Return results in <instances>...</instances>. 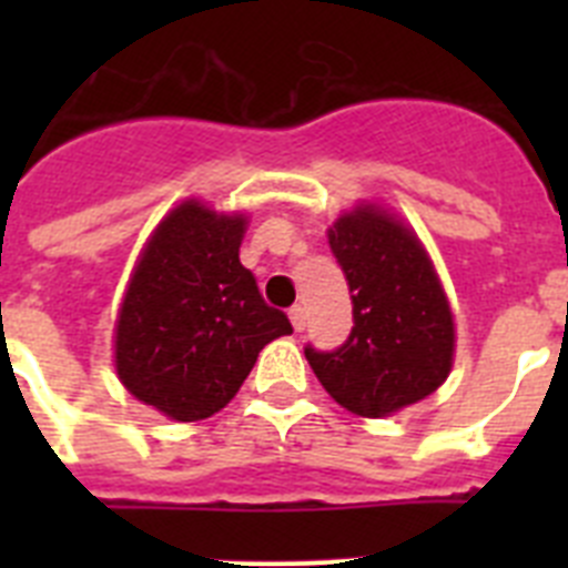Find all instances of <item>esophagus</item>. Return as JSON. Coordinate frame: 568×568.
Here are the masks:
<instances>
[{
    "mask_svg": "<svg viewBox=\"0 0 568 568\" xmlns=\"http://www.w3.org/2000/svg\"><path fill=\"white\" fill-rule=\"evenodd\" d=\"M290 321H293L295 333H301V329L307 327V313H304V307H298V304H295V307L290 310Z\"/></svg>",
    "mask_w": 568,
    "mask_h": 568,
    "instance_id": "esophagus-1",
    "label": "esophagus"
}]
</instances>
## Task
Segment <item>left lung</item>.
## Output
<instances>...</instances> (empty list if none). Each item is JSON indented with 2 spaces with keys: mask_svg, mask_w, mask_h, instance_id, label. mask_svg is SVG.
Returning <instances> with one entry per match:
<instances>
[{
  "mask_svg": "<svg viewBox=\"0 0 568 568\" xmlns=\"http://www.w3.org/2000/svg\"><path fill=\"white\" fill-rule=\"evenodd\" d=\"M329 247L353 293V333L338 349L304 346L321 386L344 409L384 418L433 395L453 369L455 321L433 261L375 207L341 215Z\"/></svg>",
  "mask_w": 568,
  "mask_h": 568,
  "instance_id": "8db88e82",
  "label": "left lung"
}]
</instances>
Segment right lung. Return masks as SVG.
<instances>
[{
  "label": "right lung",
  "mask_w": 568,
  "mask_h": 568,
  "mask_svg": "<svg viewBox=\"0 0 568 568\" xmlns=\"http://www.w3.org/2000/svg\"><path fill=\"white\" fill-rule=\"evenodd\" d=\"M244 215L184 202L155 227L115 321V373L142 404L202 420L233 400L255 358L293 333L239 261Z\"/></svg>",
  "instance_id": "right-lung-1"
}]
</instances>
